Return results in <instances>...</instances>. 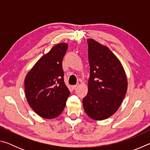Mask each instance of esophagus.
Here are the masks:
<instances>
[{"label":"esophagus","instance_id":"esophagus-1","mask_svg":"<svg viewBox=\"0 0 150 150\" xmlns=\"http://www.w3.org/2000/svg\"><path fill=\"white\" fill-rule=\"evenodd\" d=\"M78 85H79V84H76V85H73V86H72V88H73V89H75V88L77 87Z\"/></svg>","mask_w":150,"mask_h":150}]
</instances>
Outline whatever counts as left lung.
<instances>
[{
  "mask_svg": "<svg viewBox=\"0 0 150 150\" xmlns=\"http://www.w3.org/2000/svg\"><path fill=\"white\" fill-rule=\"evenodd\" d=\"M87 43L90 77L83 105L90 118L102 120L120 107L128 82L122 65L109 48L93 39H88Z\"/></svg>",
  "mask_w": 150,
  "mask_h": 150,
  "instance_id": "obj_1",
  "label": "left lung"
}]
</instances>
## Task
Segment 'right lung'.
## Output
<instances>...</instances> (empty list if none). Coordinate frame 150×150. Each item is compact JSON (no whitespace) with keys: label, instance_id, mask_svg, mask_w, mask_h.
I'll list each match as a JSON object with an SVG mask.
<instances>
[{"label":"right lung","instance_id":"obj_1","mask_svg":"<svg viewBox=\"0 0 150 150\" xmlns=\"http://www.w3.org/2000/svg\"><path fill=\"white\" fill-rule=\"evenodd\" d=\"M68 44L54 45L40 58L28 73L24 80L28 103L37 115L51 119L65 108L70 92L64 82L62 61Z\"/></svg>","mask_w":150,"mask_h":150}]
</instances>
